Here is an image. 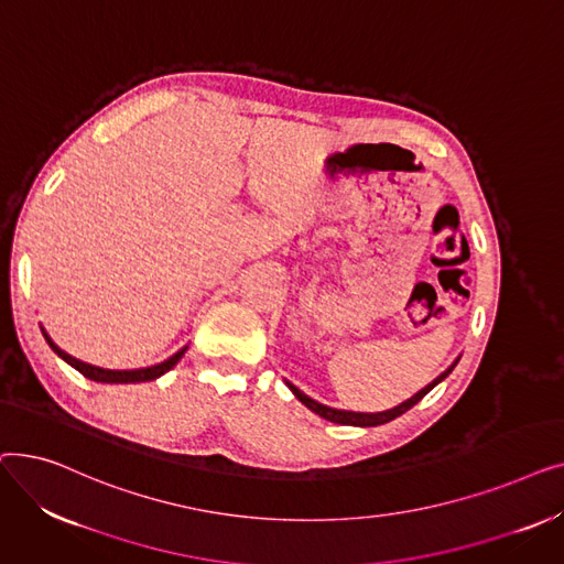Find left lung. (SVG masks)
Returning a JSON list of instances; mask_svg holds the SVG:
<instances>
[{
	"instance_id": "obj_1",
	"label": "left lung",
	"mask_w": 564,
	"mask_h": 564,
	"mask_svg": "<svg viewBox=\"0 0 564 564\" xmlns=\"http://www.w3.org/2000/svg\"><path fill=\"white\" fill-rule=\"evenodd\" d=\"M457 361H459V357L455 359V364L448 368V370H443L434 381H430L425 389H421L416 395H411L409 400H404V402H400L398 406H393V409H387V411H377V413H364V411H345V409H334V406H327V404H322V402H317V400H313V398H308L304 391H300L297 387H294V383H290V381H285L288 383V389L294 393V398H297L304 406H308L313 413H317L319 419H327V421H332V423H338V425H354V427H377V425H383V423H391L393 419H398V416H402L404 411H409L413 404H419L434 387L436 383H441L443 379H446L451 372H453V368L457 366Z\"/></svg>"
}]
</instances>
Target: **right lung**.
<instances>
[{"label":"right lung","instance_id":"1","mask_svg":"<svg viewBox=\"0 0 564 564\" xmlns=\"http://www.w3.org/2000/svg\"><path fill=\"white\" fill-rule=\"evenodd\" d=\"M41 332H43V336H45L47 345L52 347V351L56 354L58 359H64L68 366H73L77 372H82L86 379L100 381V383H139V381H153V379L162 377L164 372H169L177 361H181V359H183V354H185V351H187V347H189V345L181 347V349H177V351L173 354V357H169L166 361L155 364V366H148V368H134V370H109V368L91 366V364H86V361H79V359L70 357L68 351H64L62 347H58V345L50 338V334L45 332L43 324H41Z\"/></svg>","mask_w":564,"mask_h":564}]
</instances>
